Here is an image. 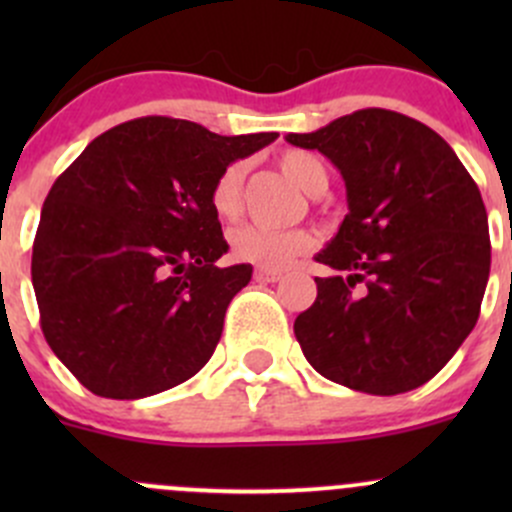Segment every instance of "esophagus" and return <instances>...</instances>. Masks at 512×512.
Instances as JSON below:
<instances>
[{
    "label": "esophagus",
    "mask_w": 512,
    "mask_h": 512,
    "mask_svg": "<svg viewBox=\"0 0 512 512\" xmlns=\"http://www.w3.org/2000/svg\"><path fill=\"white\" fill-rule=\"evenodd\" d=\"M255 280L257 282H277V280H282V272L265 270V267H260V270H255Z\"/></svg>",
    "instance_id": "obj_1"
}]
</instances>
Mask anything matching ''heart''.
<instances>
[{"label": "heart", "instance_id": "obj_1", "mask_svg": "<svg viewBox=\"0 0 512 512\" xmlns=\"http://www.w3.org/2000/svg\"><path fill=\"white\" fill-rule=\"evenodd\" d=\"M280 168L292 183H297L304 193H312L322 180H327V170L317 156L307 151H287L280 156ZM242 185H245V165L230 163L210 190V208L218 218L232 220L242 208ZM312 247V235L307 230H270L260 225L235 227L230 235L232 257L250 265L282 270L294 257L304 255Z\"/></svg>", "mask_w": 512, "mask_h": 512}]
</instances>
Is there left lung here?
<instances>
[{
    "instance_id": "1",
    "label": "left lung",
    "mask_w": 512,
    "mask_h": 512,
    "mask_svg": "<svg viewBox=\"0 0 512 512\" xmlns=\"http://www.w3.org/2000/svg\"><path fill=\"white\" fill-rule=\"evenodd\" d=\"M287 143L319 151L349 213L314 260L317 299L294 319L329 381L394 396L418 389L473 332L490 275L488 213L453 148L416 118L364 108Z\"/></svg>"
}]
</instances>
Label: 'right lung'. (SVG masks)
I'll use <instances>...</instances> for the list:
<instances>
[{
  "label": "right lung",
  "mask_w": 512,
  "mask_h": 512,
  "mask_svg": "<svg viewBox=\"0 0 512 512\" xmlns=\"http://www.w3.org/2000/svg\"><path fill=\"white\" fill-rule=\"evenodd\" d=\"M277 133L218 136L146 116L101 133L41 208L32 285L51 352L103 399H146L198 374L250 265L227 252L210 190Z\"/></svg>",
  "instance_id": "obj_1"
}]
</instances>
